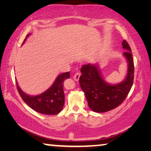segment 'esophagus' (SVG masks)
Returning <instances> with one entry per match:
<instances>
[{"mask_svg": "<svg viewBox=\"0 0 151 151\" xmlns=\"http://www.w3.org/2000/svg\"><path fill=\"white\" fill-rule=\"evenodd\" d=\"M80 73H75V75L73 76V80L75 81H78L79 80V78H80Z\"/></svg>", "mask_w": 151, "mask_h": 151, "instance_id": "obj_1", "label": "esophagus"}]
</instances>
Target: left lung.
Segmentation results:
<instances>
[{
    "label": "left lung",
    "instance_id": "obj_1",
    "mask_svg": "<svg viewBox=\"0 0 151 151\" xmlns=\"http://www.w3.org/2000/svg\"><path fill=\"white\" fill-rule=\"evenodd\" d=\"M122 47L126 51L123 53L127 63L126 78L122 82L111 84L102 76L97 64L88 63L81 68L80 77L81 88L84 92L90 109L96 113H104L117 107L126 98L134 82V66L132 50L126 40Z\"/></svg>",
    "mask_w": 151,
    "mask_h": 151
}]
</instances>
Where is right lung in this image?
Here are the masks:
<instances>
[{
    "label": "right lung",
    "instance_id": "add662e5",
    "mask_svg": "<svg viewBox=\"0 0 151 151\" xmlns=\"http://www.w3.org/2000/svg\"><path fill=\"white\" fill-rule=\"evenodd\" d=\"M29 35L30 34H27L25 37L23 45ZM69 78V71L60 74L49 88L36 96H31L25 94L18 86L17 82H16V84L23 101L30 108L42 114L53 115L59 113L63 109L65 102L63 82L66 79Z\"/></svg>",
    "mask_w": 151,
    "mask_h": 151
}]
</instances>
